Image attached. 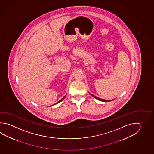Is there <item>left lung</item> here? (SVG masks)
Returning a JSON list of instances; mask_svg holds the SVG:
<instances>
[{
    "label": "left lung",
    "instance_id": "8db88e82",
    "mask_svg": "<svg viewBox=\"0 0 154 154\" xmlns=\"http://www.w3.org/2000/svg\"><path fill=\"white\" fill-rule=\"evenodd\" d=\"M92 96H93V97H94V98H96V99H97L98 100L100 101H105V102H106V101H107V100H103V99H100V98H98V97H95L94 95H92V94H91Z\"/></svg>",
    "mask_w": 154,
    "mask_h": 154
}]
</instances>
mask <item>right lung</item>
Here are the masks:
<instances>
[{
  "label": "right lung",
  "mask_w": 154,
  "mask_h": 154,
  "mask_svg": "<svg viewBox=\"0 0 154 154\" xmlns=\"http://www.w3.org/2000/svg\"><path fill=\"white\" fill-rule=\"evenodd\" d=\"M65 97H66V96H64V97H63V98H62V99L61 100H60L59 101V102H58V103H60V102H61V101L62 100H63V99H64V98H65Z\"/></svg>",
  "instance_id": "add662e5"
}]
</instances>
